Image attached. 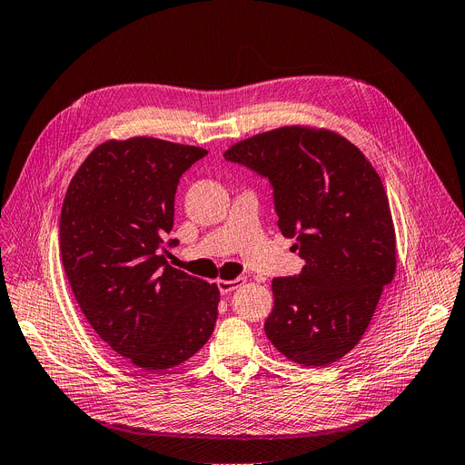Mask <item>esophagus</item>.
I'll return each mask as SVG.
<instances>
[{"label": "esophagus", "instance_id": "1", "mask_svg": "<svg viewBox=\"0 0 465 465\" xmlns=\"http://www.w3.org/2000/svg\"><path fill=\"white\" fill-rule=\"evenodd\" d=\"M246 282V278H234V280H217V287H219V292L223 293V295H227V293H231V292H234L236 287H240L242 283Z\"/></svg>", "mask_w": 465, "mask_h": 465}]
</instances>
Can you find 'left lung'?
<instances>
[{
    "label": "left lung",
    "instance_id": "left-lung-1",
    "mask_svg": "<svg viewBox=\"0 0 465 465\" xmlns=\"http://www.w3.org/2000/svg\"><path fill=\"white\" fill-rule=\"evenodd\" d=\"M225 159L267 175L278 227L304 259L299 276L274 278L264 333L304 367L341 360L369 327L395 276L390 203L365 154L333 130L292 124L231 145Z\"/></svg>",
    "mask_w": 465,
    "mask_h": 465
}]
</instances>
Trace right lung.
<instances>
[{
  "label": "right lung",
  "instance_id": "obj_1",
  "mask_svg": "<svg viewBox=\"0 0 465 465\" xmlns=\"http://www.w3.org/2000/svg\"><path fill=\"white\" fill-rule=\"evenodd\" d=\"M206 153L149 136L107 140L65 191L60 255L72 292L100 339L145 372L182 365L215 327L217 285L163 253L182 173Z\"/></svg>",
  "mask_w": 465,
  "mask_h": 465
}]
</instances>
